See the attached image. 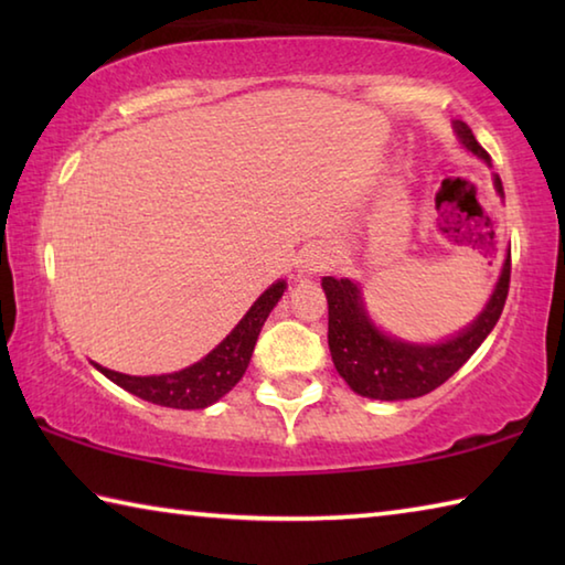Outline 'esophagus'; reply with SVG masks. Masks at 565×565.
I'll return each mask as SVG.
<instances>
[{"label":"esophagus","instance_id":"obj_1","mask_svg":"<svg viewBox=\"0 0 565 565\" xmlns=\"http://www.w3.org/2000/svg\"><path fill=\"white\" fill-rule=\"evenodd\" d=\"M323 266H327V256L323 254H319V252H309L301 259V266L299 269L301 271H306V274H317V271H321Z\"/></svg>","mask_w":565,"mask_h":565}]
</instances>
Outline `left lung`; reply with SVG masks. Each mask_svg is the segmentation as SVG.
I'll list each match as a JSON object with an SVG mask.
<instances>
[{"label": "left lung", "instance_id": "1", "mask_svg": "<svg viewBox=\"0 0 565 565\" xmlns=\"http://www.w3.org/2000/svg\"><path fill=\"white\" fill-rule=\"evenodd\" d=\"M454 129L468 151L491 164L489 151L478 145L468 124L454 121ZM493 184L503 196L499 177H493ZM509 281L511 254H505L499 284L473 323L441 343H406L376 329V323L369 319L356 284L351 279L323 276L321 286L329 301V349L333 366L351 391L366 398L401 401L431 394L473 356V351L493 331L509 296Z\"/></svg>", "mask_w": 565, "mask_h": 565}]
</instances>
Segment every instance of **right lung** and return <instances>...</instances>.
I'll return each instance as SVG.
<instances>
[{"instance_id":"obj_1","label":"right lung","mask_w":565,"mask_h":565,"mask_svg":"<svg viewBox=\"0 0 565 565\" xmlns=\"http://www.w3.org/2000/svg\"><path fill=\"white\" fill-rule=\"evenodd\" d=\"M286 281H276L266 289L259 299L254 301L246 317L236 323L234 331L218 343L214 351H209L202 361L191 363V366L174 371V374L161 376H127L119 371H109L94 363L104 376L114 384L121 386L129 394L149 401V404L169 406V408H206L216 404L218 398L228 394L252 361V353L259 339L264 321L279 299L284 296Z\"/></svg>"}]
</instances>
